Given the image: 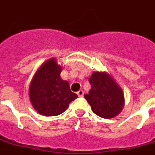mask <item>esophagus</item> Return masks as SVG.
Wrapping results in <instances>:
<instances>
[{
  "mask_svg": "<svg viewBox=\"0 0 155 155\" xmlns=\"http://www.w3.org/2000/svg\"><path fill=\"white\" fill-rule=\"evenodd\" d=\"M77 95H78V96H80V97H82V96L84 95V91H83V90H80L77 92Z\"/></svg>",
  "mask_w": 155,
  "mask_h": 155,
  "instance_id": "34e87169",
  "label": "esophagus"
}]
</instances>
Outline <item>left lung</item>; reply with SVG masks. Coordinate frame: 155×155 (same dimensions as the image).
I'll return each instance as SVG.
<instances>
[{
    "label": "left lung",
    "instance_id": "left-lung-1",
    "mask_svg": "<svg viewBox=\"0 0 155 155\" xmlns=\"http://www.w3.org/2000/svg\"><path fill=\"white\" fill-rule=\"evenodd\" d=\"M89 82L91 90L84 98L93 112L104 119L117 116L125 104L124 94L119 84L105 71L93 72Z\"/></svg>",
    "mask_w": 155,
    "mask_h": 155
}]
</instances>
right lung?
I'll list each match as a JSON object with an SVG mask.
<instances>
[{
  "label": "right lung",
  "mask_w": 155,
  "mask_h": 155,
  "mask_svg": "<svg viewBox=\"0 0 155 155\" xmlns=\"http://www.w3.org/2000/svg\"><path fill=\"white\" fill-rule=\"evenodd\" d=\"M62 67L56 58L41 65L29 86V98L34 109L41 115L56 116L62 114L69 104L78 98L70 90L68 82L60 78Z\"/></svg>",
  "instance_id": "obj_1"
}]
</instances>
